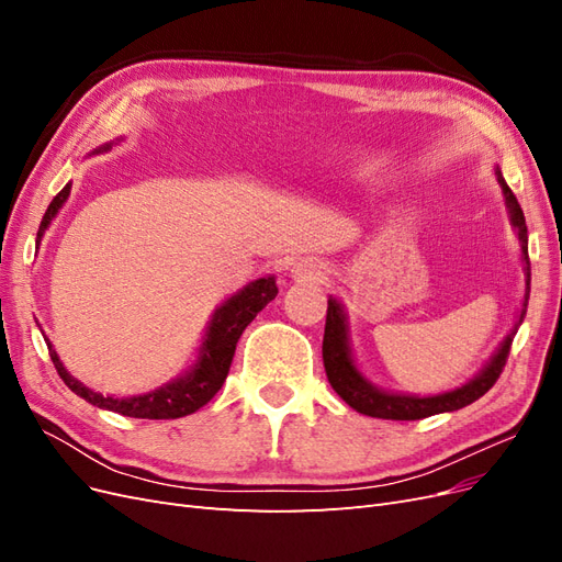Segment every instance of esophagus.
Instances as JSON below:
<instances>
[{
	"mask_svg": "<svg viewBox=\"0 0 562 562\" xmlns=\"http://www.w3.org/2000/svg\"><path fill=\"white\" fill-rule=\"evenodd\" d=\"M293 274H295V279H302V281H316L321 277V267H316L312 262H297L293 267Z\"/></svg>",
	"mask_w": 562,
	"mask_h": 562,
	"instance_id": "34e87169",
	"label": "esophagus"
}]
</instances>
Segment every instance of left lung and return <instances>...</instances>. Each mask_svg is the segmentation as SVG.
<instances>
[{
  "mask_svg": "<svg viewBox=\"0 0 562 562\" xmlns=\"http://www.w3.org/2000/svg\"><path fill=\"white\" fill-rule=\"evenodd\" d=\"M497 180L504 190V199L508 213H512V223L518 229V239L522 248V260L527 265V291H525V302H522V312L516 323V328L506 335L502 347L497 353L492 356V361L483 368V372L469 384L459 386L454 391H448V394H438V396H403V394H386V391H380L372 386L363 375L356 370L351 353H349V342H347V323L342 307H339L337 300H328V314H326V333H323V366H326V375L330 386L337 391V396L342 398L347 405H351L356 413L368 415V417H380V419H422V417H431L438 413H452L459 411L473 401H479L483 394L495 386L499 380L502 370L506 366L508 351H512L514 345V335L518 326L522 323V316L527 312V300H530V258H527V225H525V215L516 194L512 192L497 171Z\"/></svg>",
  "mask_w": 562,
  "mask_h": 562,
  "instance_id": "8db88e82",
  "label": "left lung"
}]
</instances>
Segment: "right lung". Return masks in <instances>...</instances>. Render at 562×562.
<instances>
[{
  "mask_svg": "<svg viewBox=\"0 0 562 562\" xmlns=\"http://www.w3.org/2000/svg\"><path fill=\"white\" fill-rule=\"evenodd\" d=\"M100 149H110V145ZM67 196H70V184H65L63 190L54 196V201L48 203L37 232V241L42 239L44 229L48 227L50 220L56 217ZM277 293L279 288L274 277H267V279L248 283L241 293L229 297L223 307L213 314V321L206 333V342H203L196 366L187 372L184 378L151 391V394H145V396L112 398V396L95 394V391H91L89 386H83L81 382L67 375V370L63 368L56 349L50 345H48V353H50V361H54L58 370L60 380L70 386L77 396L89 401L91 405L105 407V411L119 413L124 417L178 419V417L196 413L199 407L206 405L217 394L220 386H223L227 380V372L234 359V349H236V342H239L241 333L246 330L248 323L258 316V312H262L267 304L277 297Z\"/></svg>",
  "mask_w": 562,
  "mask_h": 562,
  "instance_id": "add662e5",
  "label": "right lung"
}]
</instances>
